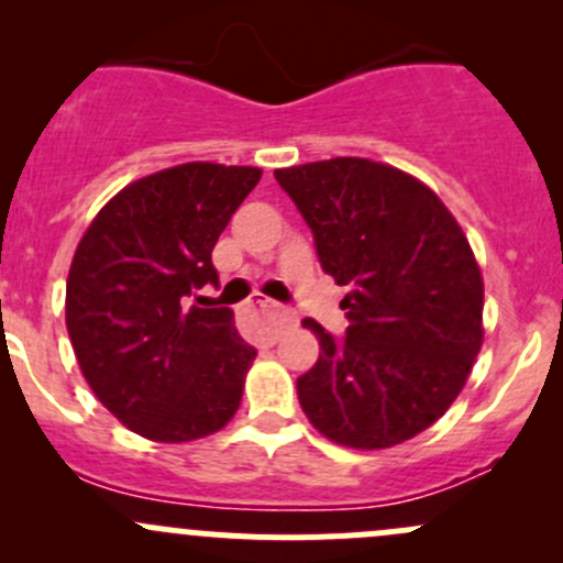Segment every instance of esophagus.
Returning a JSON list of instances; mask_svg holds the SVG:
<instances>
[{"label": "esophagus", "instance_id": "obj_1", "mask_svg": "<svg viewBox=\"0 0 563 563\" xmlns=\"http://www.w3.org/2000/svg\"><path fill=\"white\" fill-rule=\"evenodd\" d=\"M255 305H258V308H261V313L269 316V329H266V332H269L272 340H275L277 334H280V329L286 327V323L294 321L291 310L280 308V305H277V302H269V299H255Z\"/></svg>", "mask_w": 563, "mask_h": 563}]
</instances>
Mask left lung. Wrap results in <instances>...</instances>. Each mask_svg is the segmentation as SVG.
<instances>
[{
  "mask_svg": "<svg viewBox=\"0 0 563 563\" xmlns=\"http://www.w3.org/2000/svg\"><path fill=\"white\" fill-rule=\"evenodd\" d=\"M275 179L313 231L321 269L349 286L343 338L302 321L321 345L297 378L302 411L354 450L413 439L455 402L485 338V286L463 229L428 185L365 157Z\"/></svg>",
  "mask_w": 563,
  "mask_h": 563,
  "instance_id": "8db88e82",
  "label": "left lung"
}]
</instances>
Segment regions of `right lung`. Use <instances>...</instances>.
Listing matches in <instances>:
<instances>
[{"label":"right lung","instance_id":"right-lung-1","mask_svg":"<svg viewBox=\"0 0 563 563\" xmlns=\"http://www.w3.org/2000/svg\"><path fill=\"white\" fill-rule=\"evenodd\" d=\"M261 168L185 163L133 181L78 242L65 318L84 378L139 435L181 444L218 433L242 400L255 349L218 286L212 250Z\"/></svg>","mask_w":563,"mask_h":563}]
</instances>
